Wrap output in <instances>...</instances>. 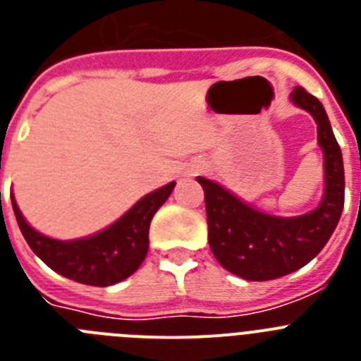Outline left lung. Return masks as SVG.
Instances as JSON below:
<instances>
[{"label":"left lung","mask_w":361,"mask_h":361,"mask_svg":"<svg viewBox=\"0 0 361 361\" xmlns=\"http://www.w3.org/2000/svg\"><path fill=\"white\" fill-rule=\"evenodd\" d=\"M291 103L309 111L317 123L324 153V197L312 212L279 216L244 202L215 180L197 177L206 195L208 240L224 269L253 282L275 280L304 267L317 257L342 216L345 175L342 149L325 108L314 95L296 86Z\"/></svg>","instance_id":"1"}]
</instances>
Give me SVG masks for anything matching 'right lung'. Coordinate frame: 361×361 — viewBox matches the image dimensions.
<instances>
[{
	"instance_id": "add662e5",
	"label": "right lung",
	"mask_w": 361,
	"mask_h": 361,
	"mask_svg": "<svg viewBox=\"0 0 361 361\" xmlns=\"http://www.w3.org/2000/svg\"><path fill=\"white\" fill-rule=\"evenodd\" d=\"M173 188L175 183H170L152 191L137 200L114 224L90 237L73 240H57L34 229L19 212L12 193L11 199L25 240L50 269L79 283L106 288L123 282L139 269L148 253L149 222Z\"/></svg>"
}]
</instances>
